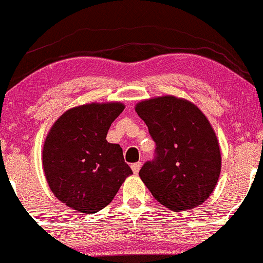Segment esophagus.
<instances>
[{"mask_svg": "<svg viewBox=\"0 0 263 263\" xmlns=\"http://www.w3.org/2000/svg\"><path fill=\"white\" fill-rule=\"evenodd\" d=\"M141 166H142L141 162H135V164L131 165V168H132V171H134L135 175H137L139 170H141Z\"/></svg>", "mask_w": 263, "mask_h": 263, "instance_id": "34e87169", "label": "esophagus"}]
</instances>
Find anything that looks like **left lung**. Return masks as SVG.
Segmentation results:
<instances>
[{
  "mask_svg": "<svg viewBox=\"0 0 263 263\" xmlns=\"http://www.w3.org/2000/svg\"><path fill=\"white\" fill-rule=\"evenodd\" d=\"M135 109L156 144L155 159L139 171L143 183L172 211L202 204L221 174L220 144L204 112L175 96L145 99Z\"/></svg>",
  "mask_w": 263,
  "mask_h": 263,
  "instance_id": "left-lung-1",
  "label": "left lung"
}]
</instances>
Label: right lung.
I'll list each match as a JSON object with an SVG mask.
<instances>
[{
  "label": "right lung",
  "instance_id": "right-lung-1",
  "mask_svg": "<svg viewBox=\"0 0 263 263\" xmlns=\"http://www.w3.org/2000/svg\"><path fill=\"white\" fill-rule=\"evenodd\" d=\"M120 102L89 103L66 110L43 143L42 165L58 200L84 214L104 209L132 174L119 144L107 141Z\"/></svg>",
  "mask_w": 263,
  "mask_h": 263
}]
</instances>
